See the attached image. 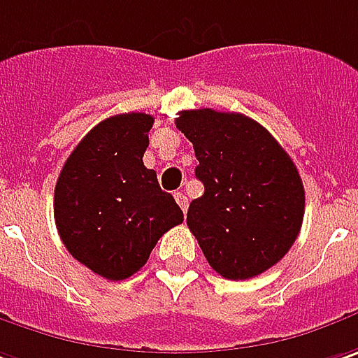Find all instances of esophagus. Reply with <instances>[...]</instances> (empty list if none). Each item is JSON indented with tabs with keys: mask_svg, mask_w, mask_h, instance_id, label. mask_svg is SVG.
<instances>
[{
	"mask_svg": "<svg viewBox=\"0 0 358 358\" xmlns=\"http://www.w3.org/2000/svg\"><path fill=\"white\" fill-rule=\"evenodd\" d=\"M174 198H176V202H178V206L182 208V212H186V210H188V198H186V194L176 192V194H174Z\"/></svg>",
	"mask_w": 358,
	"mask_h": 358,
	"instance_id": "1",
	"label": "esophagus"
}]
</instances>
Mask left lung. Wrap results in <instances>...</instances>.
Masks as SVG:
<instances>
[{"instance_id": "left-lung-1", "label": "left lung", "mask_w": 358, "mask_h": 358, "mask_svg": "<svg viewBox=\"0 0 358 358\" xmlns=\"http://www.w3.org/2000/svg\"><path fill=\"white\" fill-rule=\"evenodd\" d=\"M176 128L192 142L204 184L186 222L208 264L230 280L268 271L303 226L304 186L294 162L266 128L236 112L184 110Z\"/></svg>"}]
</instances>
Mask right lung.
<instances>
[{
    "mask_svg": "<svg viewBox=\"0 0 358 358\" xmlns=\"http://www.w3.org/2000/svg\"><path fill=\"white\" fill-rule=\"evenodd\" d=\"M154 117H106L84 136L55 184L54 218L68 252L108 280H124L184 214L142 156Z\"/></svg>",
    "mask_w": 358,
    "mask_h": 358,
    "instance_id": "1",
    "label": "right lung"
}]
</instances>
